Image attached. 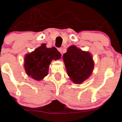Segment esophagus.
<instances>
[{
    "label": "esophagus",
    "instance_id": "1",
    "mask_svg": "<svg viewBox=\"0 0 122 122\" xmlns=\"http://www.w3.org/2000/svg\"><path fill=\"white\" fill-rule=\"evenodd\" d=\"M58 51H59L61 53H62V48H61V47L58 48Z\"/></svg>",
    "mask_w": 122,
    "mask_h": 122
}]
</instances>
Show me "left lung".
Segmentation results:
<instances>
[{"label":"left lung","instance_id":"left-lung-1","mask_svg":"<svg viewBox=\"0 0 122 122\" xmlns=\"http://www.w3.org/2000/svg\"><path fill=\"white\" fill-rule=\"evenodd\" d=\"M63 59L68 75L74 83H82L92 74L94 64L88 52L71 46L63 55Z\"/></svg>","mask_w":122,"mask_h":122}]
</instances>
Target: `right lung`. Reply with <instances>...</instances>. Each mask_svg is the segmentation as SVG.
<instances>
[{
	"label": "right lung",
	"instance_id": "add662e5",
	"mask_svg": "<svg viewBox=\"0 0 122 122\" xmlns=\"http://www.w3.org/2000/svg\"><path fill=\"white\" fill-rule=\"evenodd\" d=\"M43 43L25 57L24 69L29 76L36 80H41L47 75L51 61L61 58V54L54 47L47 48Z\"/></svg>",
	"mask_w": 122,
	"mask_h": 122
}]
</instances>
